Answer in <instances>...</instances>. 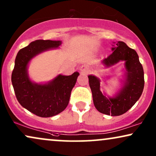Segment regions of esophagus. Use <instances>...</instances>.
<instances>
[{
    "label": "esophagus",
    "instance_id": "obj_1",
    "mask_svg": "<svg viewBox=\"0 0 156 156\" xmlns=\"http://www.w3.org/2000/svg\"><path fill=\"white\" fill-rule=\"evenodd\" d=\"M80 71L84 74L88 73V67L86 65H83V66H80Z\"/></svg>",
    "mask_w": 156,
    "mask_h": 156
}]
</instances>
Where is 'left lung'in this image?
<instances>
[{
	"label": "left lung",
	"mask_w": 156,
	"mask_h": 156,
	"mask_svg": "<svg viewBox=\"0 0 156 156\" xmlns=\"http://www.w3.org/2000/svg\"><path fill=\"white\" fill-rule=\"evenodd\" d=\"M113 52L102 61L109 67L119 61H125L126 81L114 98H106L100 90V80L94 76H88V82L96 109L102 114L119 116L132 108L140 97L144 88V71L136 51L125 42H118L112 47Z\"/></svg>",
	"instance_id": "8db88e82"
}]
</instances>
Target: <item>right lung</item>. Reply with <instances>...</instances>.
<instances>
[{
	"instance_id": "add662e5",
	"label": "right lung",
	"mask_w": 156,
	"mask_h": 156,
	"mask_svg": "<svg viewBox=\"0 0 156 156\" xmlns=\"http://www.w3.org/2000/svg\"><path fill=\"white\" fill-rule=\"evenodd\" d=\"M60 44L61 41L39 39L21 49L16 57L11 81L18 101L23 108L41 117H53L65 110L79 73L59 75L49 83L41 85L31 81L27 66L37 55Z\"/></svg>"
}]
</instances>
